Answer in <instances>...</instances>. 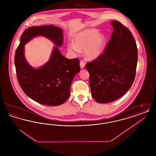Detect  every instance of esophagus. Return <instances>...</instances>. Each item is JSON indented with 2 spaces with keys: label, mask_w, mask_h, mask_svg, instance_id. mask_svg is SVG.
I'll return each instance as SVG.
<instances>
[{
  "label": "esophagus",
  "mask_w": 156,
  "mask_h": 156,
  "mask_svg": "<svg viewBox=\"0 0 156 156\" xmlns=\"http://www.w3.org/2000/svg\"><path fill=\"white\" fill-rule=\"evenodd\" d=\"M85 62H84L83 61H80V67H81V69L83 68L84 67H85Z\"/></svg>",
  "instance_id": "34e87169"
}]
</instances>
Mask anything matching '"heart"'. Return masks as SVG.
Segmentation results:
<instances>
[{"mask_svg":"<svg viewBox=\"0 0 156 156\" xmlns=\"http://www.w3.org/2000/svg\"><path fill=\"white\" fill-rule=\"evenodd\" d=\"M73 43L68 45V50L75 54L83 50L87 59L98 58L103 52L106 44V38L96 29L85 30L78 33L73 39Z\"/></svg>","mask_w":156,"mask_h":156,"instance_id":"obj_1","label":"heart"}]
</instances>
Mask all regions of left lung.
Listing matches in <instances>:
<instances>
[{
	"label": "left lung",
	"mask_w": 156,
	"mask_h": 156,
	"mask_svg": "<svg viewBox=\"0 0 156 156\" xmlns=\"http://www.w3.org/2000/svg\"><path fill=\"white\" fill-rule=\"evenodd\" d=\"M111 23L113 33L104 52L86 64L92 96L101 104L126 94L133 83L137 63V48L130 31L118 21Z\"/></svg>",
	"instance_id": "left-lung-1"
}]
</instances>
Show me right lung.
Segmentation results:
<instances>
[{
	"label": "right lung",
	"mask_w": 156,
	"mask_h": 156,
	"mask_svg": "<svg viewBox=\"0 0 156 156\" xmlns=\"http://www.w3.org/2000/svg\"><path fill=\"white\" fill-rule=\"evenodd\" d=\"M44 36L58 47L63 43L62 30L52 24L32 26L24 30L16 50L15 64L18 82L23 92L33 100L47 106L64 104L70 95L75 75L80 71L79 59H67L54 49L51 59L43 67L35 69L26 62L23 46L33 37Z\"/></svg>",
	"instance_id": "add662e5"
}]
</instances>
